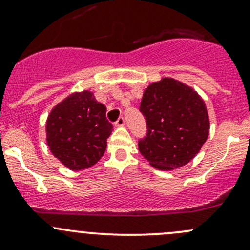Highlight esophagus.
<instances>
[{
    "instance_id": "obj_1",
    "label": "esophagus",
    "mask_w": 250,
    "mask_h": 250,
    "mask_svg": "<svg viewBox=\"0 0 250 250\" xmlns=\"http://www.w3.org/2000/svg\"><path fill=\"white\" fill-rule=\"evenodd\" d=\"M125 125V120L123 117L118 118V120L116 121V123H115L116 127H123V125Z\"/></svg>"
}]
</instances>
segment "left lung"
<instances>
[{
	"mask_svg": "<svg viewBox=\"0 0 250 250\" xmlns=\"http://www.w3.org/2000/svg\"><path fill=\"white\" fill-rule=\"evenodd\" d=\"M140 111L147 134L139 151L150 166L173 170L188 165L209 135V116L204 100L190 85L163 77L144 90Z\"/></svg>",
	"mask_w": 250,
	"mask_h": 250,
	"instance_id": "8db88e82",
	"label": "left lung"
}]
</instances>
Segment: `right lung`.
I'll list each match as a JSON object with an SVG mask.
<instances>
[{
	"label": "right lung",
	"instance_id": "add662e5",
	"mask_svg": "<svg viewBox=\"0 0 250 250\" xmlns=\"http://www.w3.org/2000/svg\"><path fill=\"white\" fill-rule=\"evenodd\" d=\"M112 129L105 105L84 89L71 93L50 110L46 141L52 155L67 169L82 170L103 157Z\"/></svg>",
	"mask_w": 250,
	"mask_h": 250
}]
</instances>
